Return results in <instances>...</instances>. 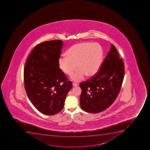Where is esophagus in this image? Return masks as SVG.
<instances>
[{"instance_id": "34e87169", "label": "esophagus", "mask_w": 150, "mask_h": 150, "mask_svg": "<svg viewBox=\"0 0 150 150\" xmlns=\"http://www.w3.org/2000/svg\"><path fill=\"white\" fill-rule=\"evenodd\" d=\"M73 86H74V87H75V86H77V83H73L72 84Z\"/></svg>"}]
</instances>
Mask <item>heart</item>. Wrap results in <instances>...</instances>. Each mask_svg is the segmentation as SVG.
Returning <instances> with one entry per match:
<instances>
[{"instance_id": "obj_1", "label": "heart", "mask_w": 150, "mask_h": 150, "mask_svg": "<svg viewBox=\"0 0 150 150\" xmlns=\"http://www.w3.org/2000/svg\"><path fill=\"white\" fill-rule=\"evenodd\" d=\"M103 56V50L99 43L82 42L71 46L67 51V55L59 57L58 64L61 70L69 76L78 66L79 69L71 79L79 82L86 75L92 77L99 72L102 65Z\"/></svg>"}]
</instances>
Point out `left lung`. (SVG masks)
<instances>
[{
  "label": "left lung",
  "instance_id": "8db88e82",
  "mask_svg": "<svg viewBox=\"0 0 150 150\" xmlns=\"http://www.w3.org/2000/svg\"><path fill=\"white\" fill-rule=\"evenodd\" d=\"M124 72L123 59L119 58L117 50L111 44L98 73L80 85L82 89L80 99L81 108L92 113L108 108L118 95Z\"/></svg>",
  "mask_w": 150,
  "mask_h": 150
}]
</instances>
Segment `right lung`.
Masks as SVG:
<instances>
[{"mask_svg":"<svg viewBox=\"0 0 150 150\" xmlns=\"http://www.w3.org/2000/svg\"><path fill=\"white\" fill-rule=\"evenodd\" d=\"M64 42L53 40L36 45L24 69V87L29 99L40 112L53 115L64 108L72 85L59 68Z\"/></svg>","mask_w":150,"mask_h":150,"instance_id":"1","label":"right lung"}]
</instances>
